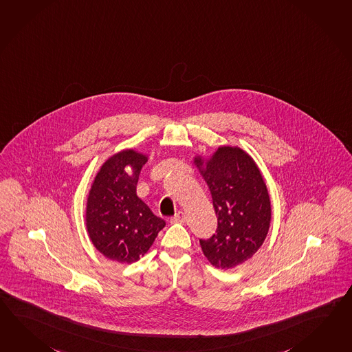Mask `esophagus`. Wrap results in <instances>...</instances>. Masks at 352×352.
<instances>
[{
	"mask_svg": "<svg viewBox=\"0 0 352 352\" xmlns=\"http://www.w3.org/2000/svg\"><path fill=\"white\" fill-rule=\"evenodd\" d=\"M186 219H187V216H186V213L184 212L179 211L174 217L172 219L173 223H184L186 222Z\"/></svg>",
	"mask_w": 352,
	"mask_h": 352,
	"instance_id": "obj_1",
	"label": "esophagus"
}]
</instances>
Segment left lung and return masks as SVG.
Masks as SVG:
<instances>
[{
    "instance_id": "left-lung-1",
    "label": "left lung",
    "mask_w": 352,
    "mask_h": 352,
    "mask_svg": "<svg viewBox=\"0 0 352 352\" xmlns=\"http://www.w3.org/2000/svg\"><path fill=\"white\" fill-rule=\"evenodd\" d=\"M193 164L211 190L219 221L216 234L199 240L204 255L217 269H232L261 248L272 221V204L263 174L248 151L223 145Z\"/></svg>"
}]
</instances>
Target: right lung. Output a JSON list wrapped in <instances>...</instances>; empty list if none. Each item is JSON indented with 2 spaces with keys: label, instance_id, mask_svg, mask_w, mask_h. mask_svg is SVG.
Segmentation results:
<instances>
[{
  "label": "right lung",
  "instance_id": "add662e5",
  "mask_svg": "<svg viewBox=\"0 0 352 352\" xmlns=\"http://www.w3.org/2000/svg\"><path fill=\"white\" fill-rule=\"evenodd\" d=\"M148 155L121 150L101 165L87 197L86 228L94 248L121 264L140 260L155 241L164 219L157 217L136 195Z\"/></svg>",
  "mask_w": 352,
  "mask_h": 352
}]
</instances>
